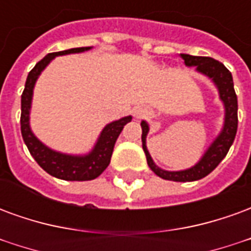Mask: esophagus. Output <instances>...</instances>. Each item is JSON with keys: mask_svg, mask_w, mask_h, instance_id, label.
<instances>
[{"mask_svg": "<svg viewBox=\"0 0 251 251\" xmlns=\"http://www.w3.org/2000/svg\"><path fill=\"white\" fill-rule=\"evenodd\" d=\"M145 114H147V111H145V110H137L136 111L137 118H141V117H144Z\"/></svg>", "mask_w": 251, "mask_h": 251, "instance_id": "obj_1", "label": "esophagus"}]
</instances>
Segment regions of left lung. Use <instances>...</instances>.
<instances>
[{
    "instance_id": "obj_1",
    "label": "left lung",
    "mask_w": 251,
    "mask_h": 251,
    "mask_svg": "<svg viewBox=\"0 0 251 251\" xmlns=\"http://www.w3.org/2000/svg\"><path fill=\"white\" fill-rule=\"evenodd\" d=\"M180 56L184 59L185 66L196 67V70L201 74H204L205 76L212 79V82L215 83L216 87L219 90L221 99L225 103L226 109V115H225V126L222 129L221 134L218 136L215 141L212 142L204 156L201 157L199 163L195 167L185 171H179V172H169L160 169L153 163L151 154L147 149V134L149 131V126L145 121L141 122L142 127V149L147 156V161L149 168L152 169L154 174L160 176L161 179L172 180V181H195L205 177L207 175L211 174L214 169L219 165L223 158L226 157L228 149L234 142L235 134L238 129V99L235 90H234V82H232L231 72L227 70L225 64L218 62L212 57L207 56H192L187 53H181Z\"/></svg>"
}]
</instances>
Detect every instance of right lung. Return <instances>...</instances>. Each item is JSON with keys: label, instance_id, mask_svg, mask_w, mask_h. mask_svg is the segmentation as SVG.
<instances>
[{"label": "right lung", "instance_id": "add662e5", "mask_svg": "<svg viewBox=\"0 0 251 251\" xmlns=\"http://www.w3.org/2000/svg\"><path fill=\"white\" fill-rule=\"evenodd\" d=\"M90 50V47H80V48H71L66 51L52 52L48 53L46 57H43L28 74L25 88L21 95V134L28 151L35 158L36 163L46 171L47 174L55 176L57 179L68 180V181H86V180L97 179L104 169L109 167L113 149H114L115 141L120 136V133L124 129V126L130 122L131 117H124L118 121H114L104 127L97 145L93 149V152L88 153L87 156H70L63 153L55 152L50 148H47L44 144H41L30 131L29 127V110L30 100L33 87L37 80V77L41 71L48 66V63L52 59L59 55H67V53H75V52H83Z\"/></svg>", "mask_w": 251, "mask_h": 251}]
</instances>
